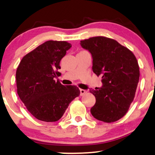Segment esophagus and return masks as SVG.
I'll list each match as a JSON object with an SVG mask.
<instances>
[{
    "label": "esophagus",
    "mask_w": 155,
    "mask_h": 155,
    "mask_svg": "<svg viewBox=\"0 0 155 155\" xmlns=\"http://www.w3.org/2000/svg\"><path fill=\"white\" fill-rule=\"evenodd\" d=\"M85 93H87V91H85V90L84 89H80V94L81 96L84 95Z\"/></svg>",
    "instance_id": "34e87169"
}]
</instances>
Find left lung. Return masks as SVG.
<instances>
[{
	"mask_svg": "<svg viewBox=\"0 0 155 155\" xmlns=\"http://www.w3.org/2000/svg\"><path fill=\"white\" fill-rule=\"evenodd\" d=\"M80 45L91 54L92 71L102 78V86L90 89L96 98L91 114L104 122L118 120L127 112L139 80L135 55L117 41L105 37L81 40Z\"/></svg>",
	"mask_w": 155,
	"mask_h": 155,
	"instance_id": "obj_1",
	"label": "left lung"
}]
</instances>
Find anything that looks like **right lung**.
<instances>
[{"mask_svg":"<svg viewBox=\"0 0 155 155\" xmlns=\"http://www.w3.org/2000/svg\"><path fill=\"white\" fill-rule=\"evenodd\" d=\"M71 47L64 41L49 40L23 58L16 72L17 93L28 110L44 122H56L80 94L75 85H62L60 62Z\"/></svg>","mask_w":155,"mask_h":155,"instance_id":"obj_1","label":"right lung"}]
</instances>
